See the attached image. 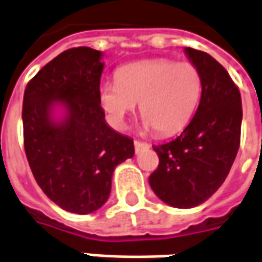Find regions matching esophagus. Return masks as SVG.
<instances>
[{"label": "esophagus", "instance_id": "34e87169", "mask_svg": "<svg viewBox=\"0 0 262 262\" xmlns=\"http://www.w3.org/2000/svg\"><path fill=\"white\" fill-rule=\"evenodd\" d=\"M133 144H135V151H136V154H139L141 151H144V149H148V148H149V145H148L146 142H141V141H135Z\"/></svg>", "mask_w": 262, "mask_h": 262}]
</instances>
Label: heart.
<instances>
[{"label": "heart", "mask_w": 262, "mask_h": 262, "mask_svg": "<svg viewBox=\"0 0 262 262\" xmlns=\"http://www.w3.org/2000/svg\"><path fill=\"white\" fill-rule=\"evenodd\" d=\"M202 96V75L190 62L149 59L120 68L117 81L103 83L99 100L110 120L123 127L139 103L146 127L159 135L182 130Z\"/></svg>", "instance_id": "1"}]
</instances>
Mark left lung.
<instances>
[{
  "mask_svg": "<svg viewBox=\"0 0 262 262\" xmlns=\"http://www.w3.org/2000/svg\"><path fill=\"white\" fill-rule=\"evenodd\" d=\"M202 75V98L177 139L152 146L159 167L149 185L166 205L194 208L206 202L228 175L240 145L242 99L237 85L210 54L184 49Z\"/></svg>",
  "mask_w": 262,
  "mask_h": 262,
  "instance_id": "left-lung-1",
  "label": "left lung"
}]
</instances>
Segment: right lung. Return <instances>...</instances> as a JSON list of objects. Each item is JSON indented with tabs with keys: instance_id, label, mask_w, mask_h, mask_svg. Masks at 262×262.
<instances>
[{
	"instance_id": "1",
	"label": "right lung",
	"mask_w": 262,
	"mask_h": 262,
	"mask_svg": "<svg viewBox=\"0 0 262 262\" xmlns=\"http://www.w3.org/2000/svg\"><path fill=\"white\" fill-rule=\"evenodd\" d=\"M102 52L75 47L56 56L24 95L26 159L44 194L59 208L85 215L105 205L133 139L105 121L99 84Z\"/></svg>"
}]
</instances>
